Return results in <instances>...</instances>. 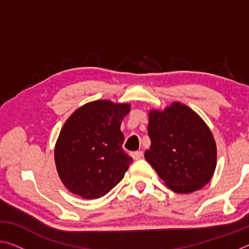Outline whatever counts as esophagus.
Here are the masks:
<instances>
[{"label":"esophagus","mask_w":249,"mask_h":249,"mask_svg":"<svg viewBox=\"0 0 249 249\" xmlns=\"http://www.w3.org/2000/svg\"><path fill=\"white\" fill-rule=\"evenodd\" d=\"M142 151H134V153L130 154V156H132L134 160H140L141 158H142Z\"/></svg>","instance_id":"34e87169"}]
</instances>
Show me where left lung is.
<instances>
[{
	"mask_svg": "<svg viewBox=\"0 0 249 249\" xmlns=\"http://www.w3.org/2000/svg\"><path fill=\"white\" fill-rule=\"evenodd\" d=\"M150 147L145 159L177 193H191L210 182L216 167V144L208 125L189 107L174 102L149 111Z\"/></svg>",
	"mask_w": 249,
	"mask_h": 249,
	"instance_id": "left-lung-1",
	"label": "left lung"
}]
</instances>
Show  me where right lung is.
<instances>
[{
  "label": "right lung",
  "instance_id": "obj_1",
  "mask_svg": "<svg viewBox=\"0 0 249 249\" xmlns=\"http://www.w3.org/2000/svg\"><path fill=\"white\" fill-rule=\"evenodd\" d=\"M128 103L98 100L70 115L54 146L59 178L73 195L99 199L124 178L133 159L123 150L121 124Z\"/></svg>",
  "mask_w": 249,
  "mask_h": 249
}]
</instances>
